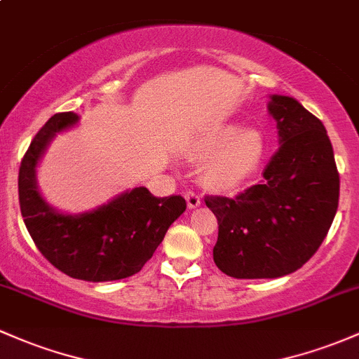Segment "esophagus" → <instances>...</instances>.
<instances>
[{
    "mask_svg": "<svg viewBox=\"0 0 359 359\" xmlns=\"http://www.w3.org/2000/svg\"><path fill=\"white\" fill-rule=\"evenodd\" d=\"M184 198H187V203H188V207H190V209L200 207V203H202V196H200L194 190H187V191H184Z\"/></svg>",
    "mask_w": 359,
    "mask_h": 359,
    "instance_id": "34e87169",
    "label": "esophagus"
}]
</instances>
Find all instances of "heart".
Returning <instances> with one entry per match:
<instances>
[{
  "label": "heart",
  "instance_id": "obj_1",
  "mask_svg": "<svg viewBox=\"0 0 359 359\" xmlns=\"http://www.w3.org/2000/svg\"><path fill=\"white\" fill-rule=\"evenodd\" d=\"M196 152L205 159L203 183L215 191H233L255 172L264 154V138L257 130L222 125L198 142Z\"/></svg>",
  "mask_w": 359,
  "mask_h": 359
}]
</instances>
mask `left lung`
<instances>
[{
	"mask_svg": "<svg viewBox=\"0 0 359 359\" xmlns=\"http://www.w3.org/2000/svg\"><path fill=\"white\" fill-rule=\"evenodd\" d=\"M280 149L264 181L234 198L207 195L217 217L214 262L236 279H273L303 267L329 233L339 172L325 126L298 101L272 95Z\"/></svg>",
	"mask_w": 359,
	"mask_h": 359,
	"instance_id": "8db88e82",
	"label": "left lung"
}]
</instances>
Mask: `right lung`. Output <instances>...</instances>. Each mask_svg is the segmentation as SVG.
<instances>
[{
	"label": "right lung",
	"instance_id": "right-lung-1",
	"mask_svg": "<svg viewBox=\"0 0 359 359\" xmlns=\"http://www.w3.org/2000/svg\"><path fill=\"white\" fill-rule=\"evenodd\" d=\"M76 121L75 113H57L30 142L18 172L22 217L39 252L57 271L92 283L125 279L152 258L168 227L187 209V200L181 195L161 198L140 187L88 214H57L37 191L36 164L55 133Z\"/></svg>",
	"mask_w": 359,
	"mask_h": 359
}]
</instances>
